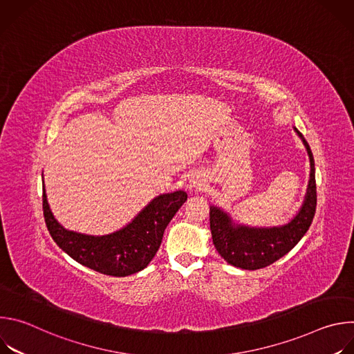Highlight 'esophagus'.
Here are the masks:
<instances>
[{"mask_svg": "<svg viewBox=\"0 0 354 354\" xmlns=\"http://www.w3.org/2000/svg\"><path fill=\"white\" fill-rule=\"evenodd\" d=\"M203 185V180H201L198 176H193L192 179H190V189H200V186Z\"/></svg>", "mask_w": 354, "mask_h": 354, "instance_id": "1", "label": "esophagus"}]
</instances>
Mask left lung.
I'll return each mask as SVG.
<instances>
[{
	"label": "left lung",
	"mask_w": 354,
	"mask_h": 354,
	"mask_svg": "<svg viewBox=\"0 0 354 354\" xmlns=\"http://www.w3.org/2000/svg\"><path fill=\"white\" fill-rule=\"evenodd\" d=\"M294 130L307 148L311 174L304 203L290 223L280 227L261 228L241 225L232 223L231 217L221 209L210 206V230L213 243L221 258L235 268L257 270L274 263L299 242L314 220L317 209L314 156L304 136L295 127Z\"/></svg>",
	"instance_id": "obj_1"
}]
</instances>
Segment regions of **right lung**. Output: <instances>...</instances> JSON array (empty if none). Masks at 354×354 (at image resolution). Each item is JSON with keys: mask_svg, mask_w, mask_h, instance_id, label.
<instances>
[{"mask_svg": "<svg viewBox=\"0 0 354 354\" xmlns=\"http://www.w3.org/2000/svg\"><path fill=\"white\" fill-rule=\"evenodd\" d=\"M187 200L176 190L160 194L122 230L108 235H85L66 230L50 212L43 186V214L55 242L78 263L104 274L124 277L137 273L153 261L167 225Z\"/></svg>", "mask_w": 354, "mask_h": 354, "instance_id": "1", "label": "right lung"}]
</instances>
